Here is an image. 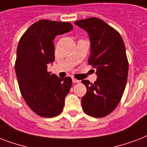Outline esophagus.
<instances>
[{"instance_id": "34e87169", "label": "esophagus", "mask_w": 147, "mask_h": 147, "mask_svg": "<svg viewBox=\"0 0 147 147\" xmlns=\"http://www.w3.org/2000/svg\"><path fill=\"white\" fill-rule=\"evenodd\" d=\"M73 83H74V84H76V83H80V80H79L75 79V78H73Z\"/></svg>"}]
</instances>
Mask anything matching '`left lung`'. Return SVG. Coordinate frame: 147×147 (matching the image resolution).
<instances>
[{"label":"left lung","mask_w":147,"mask_h":147,"mask_svg":"<svg viewBox=\"0 0 147 147\" xmlns=\"http://www.w3.org/2000/svg\"><path fill=\"white\" fill-rule=\"evenodd\" d=\"M75 24L89 34L88 63L97 75L94 84L82 80L86 87L82 108L90 117H106L119 104L127 84L129 64L124 43L120 33L100 18L77 20Z\"/></svg>","instance_id":"obj_1"}]
</instances>
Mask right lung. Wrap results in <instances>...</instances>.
I'll use <instances>...</instances> for the list:
<instances>
[{
	"label": "right lung",
	"mask_w": 147,
	"mask_h": 147,
	"mask_svg": "<svg viewBox=\"0 0 147 147\" xmlns=\"http://www.w3.org/2000/svg\"><path fill=\"white\" fill-rule=\"evenodd\" d=\"M72 29L69 22L40 20L25 31L18 43L15 71L20 94L29 107L42 117L62 112L72 86L70 77L61 79L47 71V64L54 61L53 40Z\"/></svg>",
	"instance_id": "right-lung-1"
}]
</instances>
